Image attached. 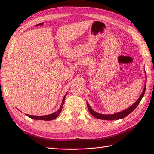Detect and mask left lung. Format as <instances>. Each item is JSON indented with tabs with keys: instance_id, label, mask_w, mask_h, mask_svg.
Returning <instances> with one entry per match:
<instances>
[{
	"instance_id": "obj_1",
	"label": "left lung",
	"mask_w": 154,
	"mask_h": 154,
	"mask_svg": "<svg viewBox=\"0 0 154 154\" xmlns=\"http://www.w3.org/2000/svg\"><path fill=\"white\" fill-rule=\"evenodd\" d=\"M144 73H145V75L146 77V71H144ZM146 83L145 84L144 88H143L141 95L140 96V97L138 98V100H137L131 106H130L129 108H128L127 109L124 110L123 111H121V112H117V113H115V114H103L98 113V112H95V111H94L92 109H91V107L90 106L89 103L87 102V107H88V110H89L90 113L92 114V115L94 117L97 118V119H98L112 120H119V119H123V118L126 117V116H128V114L131 113L132 111L137 107V106L138 105L139 103H140V101H141L142 99L143 98V95H144V93H145V91H146Z\"/></svg>"
}]
</instances>
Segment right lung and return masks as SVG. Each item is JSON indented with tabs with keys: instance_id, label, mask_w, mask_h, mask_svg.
I'll list each match as a JSON object with an SVG mask.
<instances>
[{
	"instance_id": "1",
	"label": "right lung",
	"mask_w": 154,
	"mask_h": 154,
	"mask_svg": "<svg viewBox=\"0 0 154 154\" xmlns=\"http://www.w3.org/2000/svg\"><path fill=\"white\" fill-rule=\"evenodd\" d=\"M67 95V93L65 94V96L63 98V100H62V103L61 104V106L60 108V109H59L56 112H55L52 114H48V115H44V116H34V115H30V114H26L27 116L31 118L32 119H34V120H54L55 119H56V118L58 116L59 114H60V112H61V110H62V107H63V105L64 104L65 102V97Z\"/></svg>"
}]
</instances>
